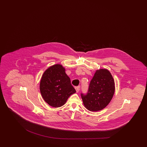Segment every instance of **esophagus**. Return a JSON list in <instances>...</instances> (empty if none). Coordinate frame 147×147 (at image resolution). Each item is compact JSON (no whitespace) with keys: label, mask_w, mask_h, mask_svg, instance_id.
Listing matches in <instances>:
<instances>
[{"label":"esophagus","mask_w":147,"mask_h":147,"mask_svg":"<svg viewBox=\"0 0 147 147\" xmlns=\"http://www.w3.org/2000/svg\"><path fill=\"white\" fill-rule=\"evenodd\" d=\"M75 89H76V92H78L79 91V90H80V87H79V86L76 87H75Z\"/></svg>","instance_id":"1"}]
</instances>
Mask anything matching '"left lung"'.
Wrapping results in <instances>:
<instances>
[{"label":"left lung","instance_id":"1","mask_svg":"<svg viewBox=\"0 0 147 147\" xmlns=\"http://www.w3.org/2000/svg\"><path fill=\"white\" fill-rule=\"evenodd\" d=\"M115 90V82L111 73L107 69L98 70L91 80L87 93L81 94L83 103L91 111L102 110L112 99Z\"/></svg>","mask_w":147,"mask_h":147}]
</instances>
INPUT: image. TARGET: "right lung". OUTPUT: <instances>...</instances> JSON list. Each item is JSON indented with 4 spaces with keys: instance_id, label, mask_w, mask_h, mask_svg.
Here are the masks:
<instances>
[{
    "instance_id": "right-lung-1",
    "label": "right lung",
    "mask_w": 147,
    "mask_h": 147,
    "mask_svg": "<svg viewBox=\"0 0 147 147\" xmlns=\"http://www.w3.org/2000/svg\"><path fill=\"white\" fill-rule=\"evenodd\" d=\"M40 90L44 100L55 108L63 106L69 96L76 92L65 69L59 64L51 66L44 72Z\"/></svg>"
}]
</instances>
